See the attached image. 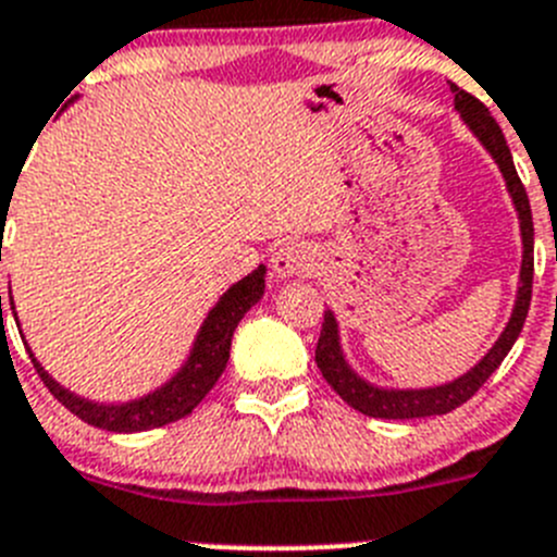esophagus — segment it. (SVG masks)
<instances>
[{"label":"esophagus","mask_w":557,"mask_h":557,"mask_svg":"<svg viewBox=\"0 0 557 557\" xmlns=\"http://www.w3.org/2000/svg\"><path fill=\"white\" fill-rule=\"evenodd\" d=\"M310 267H313V255H310V249L299 242L280 244L272 255V274L277 280L299 277V274L308 272Z\"/></svg>","instance_id":"esophagus-1"}]
</instances>
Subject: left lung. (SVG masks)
<instances>
[{"mask_svg": "<svg viewBox=\"0 0 557 557\" xmlns=\"http://www.w3.org/2000/svg\"><path fill=\"white\" fill-rule=\"evenodd\" d=\"M449 91L455 94V110L460 113V122L469 127V133L480 141V147L491 154L497 163L499 174L505 180L508 197L513 202L516 219H519V238H522V267H519V285H516L513 310H510L508 324L503 327L499 338L491 344L488 352L466 369L458 377L447 380L438 385H422V388H397V385H377L366 380L358 369L347 360V352L341 347V327L333 310L327 308L319 335V347H315V366L322 369V377L333 385L349 408L360 410L363 416L372 419H428V416H441L463 405L466 399L474 397V391L497 372L505 355L516 344L519 333L524 327L530 310V294H533V213H530L528 191H524L522 180L516 174L513 158H510L508 141H505L503 129L494 119L488 116L480 99L466 94L455 83H449Z\"/></svg>", "mask_w": 557, "mask_h": 557, "instance_id": "8db88e82", "label": "left lung"}]
</instances>
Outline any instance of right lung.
I'll return each instance as SVG.
<instances>
[{"mask_svg":"<svg viewBox=\"0 0 557 557\" xmlns=\"http://www.w3.org/2000/svg\"><path fill=\"white\" fill-rule=\"evenodd\" d=\"M4 208H8V202H4ZM263 290H267V267L252 269L247 277L230 285L222 297L216 299V305L208 310L205 322L199 324L191 349H188L177 372L166 383H160L158 388L147 391V394L135 399H124V403H99V399L79 397V394L69 391L66 385H60L44 369L41 360L35 358V352L29 349L27 338H24V347H27L29 358H33L35 372L41 374L44 385L52 391L54 399L60 405H66L83 422L94 424L99 430H110V433H141V430H154L177 422V419L191 413L208 397V391L216 385V380L222 377L224 366L230 360L235 327L244 319V313L263 299ZM13 319L18 324L16 305H13Z\"/></svg>","mask_w":557,"mask_h":557,"instance_id":"add662e5","label":"right lung"}]
</instances>
